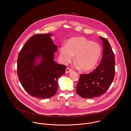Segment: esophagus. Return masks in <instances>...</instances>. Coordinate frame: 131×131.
I'll return each instance as SVG.
<instances>
[{
    "label": "esophagus",
    "mask_w": 131,
    "mask_h": 131,
    "mask_svg": "<svg viewBox=\"0 0 131 131\" xmlns=\"http://www.w3.org/2000/svg\"><path fill=\"white\" fill-rule=\"evenodd\" d=\"M72 69H71V68H70L69 67H67V68H66V73H69V72H71L72 71Z\"/></svg>",
    "instance_id": "34e87169"
}]
</instances>
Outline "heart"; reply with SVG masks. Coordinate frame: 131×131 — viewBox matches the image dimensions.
<instances>
[{"instance_id": "heart-1", "label": "heart", "mask_w": 131, "mask_h": 131, "mask_svg": "<svg viewBox=\"0 0 131 131\" xmlns=\"http://www.w3.org/2000/svg\"><path fill=\"white\" fill-rule=\"evenodd\" d=\"M101 51V47L99 43L85 38L78 37L69 39L66 45L60 47L59 52L60 58L64 63L72 61L75 55V61L81 69L88 71L96 65Z\"/></svg>"}]
</instances>
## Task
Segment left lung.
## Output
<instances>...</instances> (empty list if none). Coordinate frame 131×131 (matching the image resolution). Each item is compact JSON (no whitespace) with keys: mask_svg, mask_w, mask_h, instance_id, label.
I'll list each match as a JSON object with an SVG mask.
<instances>
[{"mask_svg":"<svg viewBox=\"0 0 131 131\" xmlns=\"http://www.w3.org/2000/svg\"><path fill=\"white\" fill-rule=\"evenodd\" d=\"M103 42L100 63L92 72L80 75L76 92L84 99H93L105 93L115 76V55L107 39L100 37Z\"/></svg>","mask_w":131,"mask_h":131,"instance_id":"left-lung-1","label":"left lung"}]
</instances>
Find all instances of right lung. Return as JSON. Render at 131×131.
<instances>
[{
  "label": "right lung",
  "instance_id": "right-lung-1",
  "mask_svg": "<svg viewBox=\"0 0 131 131\" xmlns=\"http://www.w3.org/2000/svg\"><path fill=\"white\" fill-rule=\"evenodd\" d=\"M50 34L32 36L24 45L17 59V75L25 91L31 96L48 99L54 95L58 86V80L65 74L66 66L53 60L56 46ZM41 62L36 65L35 59Z\"/></svg>",
  "mask_w": 131,
  "mask_h": 131
}]
</instances>
